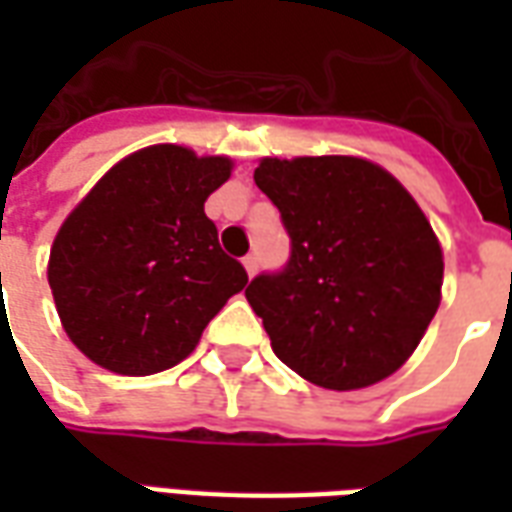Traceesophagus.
Returning a JSON list of instances; mask_svg holds the SVG:
<instances>
[{"label":"esophagus","instance_id":"obj_1","mask_svg":"<svg viewBox=\"0 0 512 512\" xmlns=\"http://www.w3.org/2000/svg\"><path fill=\"white\" fill-rule=\"evenodd\" d=\"M257 266H260V263H257L255 255H246L244 257V268H246V274H249V277H255Z\"/></svg>","mask_w":512,"mask_h":512}]
</instances>
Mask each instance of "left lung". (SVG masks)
<instances>
[{
	"mask_svg": "<svg viewBox=\"0 0 512 512\" xmlns=\"http://www.w3.org/2000/svg\"><path fill=\"white\" fill-rule=\"evenodd\" d=\"M255 183L293 244L282 274L246 288L274 354L337 392L392 376L441 304L444 255L417 200L359 156H266Z\"/></svg>",
	"mask_w": 512,
	"mask_h": 512,
	"instance_id": "left-lung-1",
	"label": "left lung"
}]
</instances>
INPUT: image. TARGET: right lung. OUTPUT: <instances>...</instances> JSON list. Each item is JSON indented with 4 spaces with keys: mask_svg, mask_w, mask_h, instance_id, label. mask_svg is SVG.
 I'll list each match as a JSON object with an SVG mask.
<instances>
[{
    "mask_svg": "<svg viewBox=\"0 0 512 512\" xmlns=\"http://www.w3.org/2000/svg\"><path fill=\"white\" fill-rule=\"evenodd\" d=\"M233 158L150 145L120 158L62 222L49 285L71 343L117 376H153L197 348L202 329L246 288L219 246L205 200Z\"/></svg>",
    "mask_w": 512,
    "mask_h": 512,
    "instance_id": "add662e5",
    "label": "right lung"
}]
</instances>
